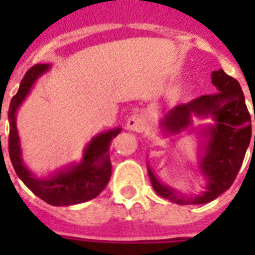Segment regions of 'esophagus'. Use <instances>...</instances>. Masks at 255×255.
Segmentation results:
<instances>
[{
    "instance_id": "1",
    "label": "esophagus",
    "mask_w": 255,
    "mask_h": 255,
    "mask_svg": "<svg viewBox=\"0 0 255 255\" xmlns=\"http://www.w3.org/2000/svg\"><path fill=\"white\" fill-rule=\"evenodd\" d=\"M145 123H147V116L144 114H133L127 120V128L131 131L143 132L145 128Z\"/></svg>"
}]
</instances>
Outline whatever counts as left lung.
<instances>
[{
  "instance_id": "left-lung-1",
  "label": "left lung",
  "mask_w": 255,
  "mask_h": 255,
  "mask_svg": "<svg viewBox=\"0 0 255 255\" xmlns=\"http://www.w3.org/2000/svg\"><path fill=\"white\" fill-rule=\"evenodd\" d=\"M212 83L216 86V94L202 95L189 103L176 106L161 120L164 132L178 133L192 124V115L213 118V126L202 131L208 141L200 156V168L208 181L206 189L196 196L181 194L161 184L147 165L156 193L178 205L206 204L229 189L237 177L252 139V119L238 81L220 69L212 74Z\"/></svg>"
}]
</instances>
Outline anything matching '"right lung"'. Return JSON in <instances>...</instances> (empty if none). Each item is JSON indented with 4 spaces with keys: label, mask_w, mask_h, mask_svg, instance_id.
I'll return each instance as SVG.
<instances>
[{
    "label": "right lung",
    "mask_w": 255,
    "mask_h": 255,
    "mask_svg": "<svg viewBox=\"0 0 255 255\" xmlns=\"http://www.w3.org/2000/svg\"><path fill=\"white\" fill-rule=\"evenodd\" d=\"M50 69L49 65H35L25 74L18 92L10 102L9 156L15 173L35 196L54 206L75 205L95 198L106 188L111 177V160L108 148L111 140L120 133V128L102 132L90 141L83 160L77 165L62 169L47 178L35 177L22 161L15 112L38 78Z\"/></svg>",
    "instance_id": "1"
}]
</instances>
